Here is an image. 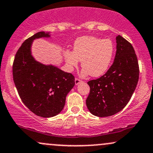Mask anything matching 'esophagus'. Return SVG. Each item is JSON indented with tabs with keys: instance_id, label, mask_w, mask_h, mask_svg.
Segmentation results:
<instances>
[{
	"instance_id": "esophagus-1",
	"label": "esophagus",
	"mask_w": 153,
	"mask_h": 153,
	"mask_svg": "<svg viewBox=\"0 0 153 153\" xmlns=\"http://www.w3.org/2000/svg\"><path fill=\"white\" fill-rule=\"evenodd\" d=\"M82 80H80V79H78V78H75V85H78L79 83H80V82H82Z\"/></svg>"
}]
</instances>
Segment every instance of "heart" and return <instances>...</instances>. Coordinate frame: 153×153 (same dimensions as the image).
<instances>
[{
  "instance_id": "obj_1",
  "label": "heart",
  "mask_w": 153,
  "mask_h": 153,
  "mask_svg": "<svg viewBox=\"0 0 153 153\" xmlns=\"http://www.w3.org/2000/svg\"><path fill=\"white\" fill-rule=\"evenodd\" d=\"M114 52V44L109 39H103L93 36H84L75 40L73 52L65 51L64 57L71 71L78 67V61H81L82 76L91 75L97 78L108 71Z\"/></svg>"
}]
</instances>
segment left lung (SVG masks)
Listing matches in <instances>:
<instances>
[{
    "instance_id": "obj_1",
    "label": "left lung",
    "mask_w": 153,
    "mask_h": 153,
    "mask_svg": "<svg viewBox=\"0 0 153 153\" xmlns=\"http://www.w3.org/2000/svg\"><path fill=\"white\" fill-rule=\"evenodd\" d=\"M114 61L101 78L88 82L86 106L93 115L106 117L122 111L130 100L139 80V65L132 45L120 35L116 37Z\"/></svg>"
}]
</instances>
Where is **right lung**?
<instances>
[{
    "label": "right lung",
    "mask_w": 153,
    "mask_h": 153,
    "mask_svg": "<svg viewBox=\"0 0 153 153\" xmlns=\"http://www.w3.org/2000/svg\"><path fill=\"white\" fill-rule=\"evenodd\" d=\"M40 38H51V33L39 31L22 44L15 56L13 77L25 106L39 117L49 118L62 111L67 95L75 85V78L57 66L35 59L31 46L34 40Z\"/></svg>",
    "instance_id": "1"
}]
</instances>
